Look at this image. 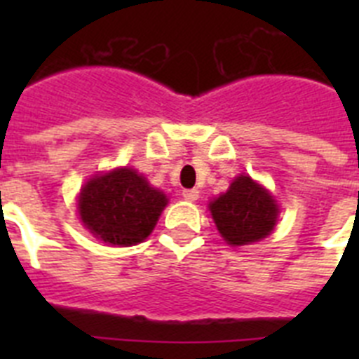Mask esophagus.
I'll return each instance as SVG.
<instances>
[{
    "label": "esophagus",
    "instance_id": "obj_1",
    "mask_svg": "<svg viewBox=\"0 0 359 359\" xmlns=\"http://www.w3.org/2000/svg\"><path fill=\"white\" fill-rule=\"evenodd\" d=\"M183 198H185L187 201H196V199L199 198V190L198 189L183 190Z\"/></svg>",
    "mask_w": 359,
    "mask_h": 359
}]
</instances>
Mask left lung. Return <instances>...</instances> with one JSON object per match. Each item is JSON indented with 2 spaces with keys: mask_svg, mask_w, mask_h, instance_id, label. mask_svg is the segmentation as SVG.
<instances>
[{
  "mask_svg": "<svg viewBox=\"0 0 359 359\" xmlns=\"http://www.w3.org/2000/svg\"><path fill=\"white\" fill-rule=\"evenodd\" d=\"M219 233L230 246H244L268 237L278 217V205L269 190L241 174L228 190L208 205Z\"/></svg>",
  "mask_w": 359,
  "mask_h": 359,
  "instance_id": "8db88e82",
  "label": "left lung"
}]
</instances>
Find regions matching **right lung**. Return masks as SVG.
I'll use <instances>...</instances> for the list:
<instances>
[{"mask_svg":"<svg viewBox=\"0 0 359 359\" xmlns=\"http://www.w3.org/2000/svg\"><path fill=\"white\" fill-rule=\"evenodd\" d=\"M167 196L131 167L95 174L79 194L81 221L97 239L133 246L151 236Z\"/></svg>","mask_w":359,"mask_h":359,"instance_id":"right-lung-1","label":"right lung"}]
</instances>
